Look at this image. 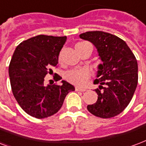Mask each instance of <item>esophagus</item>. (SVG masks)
Here are the masks:
<instances>
[{
	"instance_id": "34e87169",
	"label": "esophagus",
	"mask_w": 146,
	"mask_h": 146,
	"mask_svg": "<svg viewBox=\"0 0 146 146\" xmlns=\"http://www.w3.org/2000/svg\"><path fill=\"white\" fill-rule=\"evenodd\" d=\"M75 90L78 91V92H85V91H86L85 88H78V87L75 88Z\"/></svg>"
}]
</instances>
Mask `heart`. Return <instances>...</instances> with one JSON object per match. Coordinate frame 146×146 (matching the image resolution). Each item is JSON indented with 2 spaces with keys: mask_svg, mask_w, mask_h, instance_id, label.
I'll return each instance as SVG.
<instances>
[{
  "mask_svg": "<svg viewBox=\"0 0 146 146\" xmlns=\"http://www.w3.org/2000/svg\"><path fill=\"white\" fill-rule=\"evenodd\" d=\"M88 44L86 42H81L78 43L76 46L83 45ZM90 75L89 69L87 68H78L72 69L71 71L67 72L66 78L69 82L77 85H84L86 82V80L88 78Z\"/></svg>",
  "mask_w": 146,
  "mask_h": 146,
  "instance_id": "heart-1",
  "label": "heart"
}]
</instances>
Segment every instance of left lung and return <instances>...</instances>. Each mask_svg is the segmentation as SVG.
Instances as JSON below:
<instances>
[{
  "mask_svg": "<svg viewBox=\"0 0 146 146\" xmlns=\"http://www.w3.org/2000/svg\"><path fill=\"white\" fill-rule=\"evenodd\" d=\"M80 38L88 40L98 51L102 64L98 65L95 89L98 100L87 106L94 115L108 119L119 115L131 102L138 84V63L122 39L103 31H88Z\"/></svg>",
  "mask_w": 146,
  "mask_h": 146,
  "instance_id": "1",
  "label": "left lung"
}]
</instances>
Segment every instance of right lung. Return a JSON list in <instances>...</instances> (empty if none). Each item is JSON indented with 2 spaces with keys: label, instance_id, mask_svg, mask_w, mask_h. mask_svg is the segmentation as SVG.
I'll return each instance as SVG.
<instances>
[{
  "label": "right lung",
  "instance_id": "right-lung-1",
  "mask_svg": "<svg viewBox=\"0 0 146 146\" xmlns=\"http://www.w3.org/2000/svg\"><path fill=\"white\" fill-rule=\"evenodd\" d=\"M66 36L40 35L20 44L10 62L9 77L13 95L29 115L44 119L57 113L66 95L74 87L62 80L61 85H45L44 77L58 66ZM58 78L56 81H59Z\"/></svg>",
  "mask_w": 146,
  "mask_h": 146
}]
</instances>
